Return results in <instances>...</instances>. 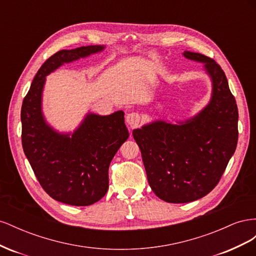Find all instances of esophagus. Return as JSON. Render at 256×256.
<instances>
[{
  "label": "esophagus",
  "instance_id": "1",
  "mask_svg": "<svg viewBox=\"0 0 256 256\" xmlns=\"http://www.w3.org/2000/svg\"><path fill=\"white\" fill-rule=\"evenodd\" d=\"M126 122L129 125L130 129H134L136 128L141 122V116L138 113H129L126 115Z\"/></svg>",
  "mask_w": 256,
  "mask_h": 256
}]
</instances>
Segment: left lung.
<instances>
[{
  "label": "left lung",
  "mask_w": 256,
  "mask_h": 256,
  "mask_svg": "<svg viewBox=\"0 0 256 256\" xmlns=\"http://www.w3.org/2000/svg\"><path fill=\"white\" fill-rule=\"evenodd\" d=\"M184 56L204 63L212 82L210 102L178 125L156 120L132 131L150 188L168 203H189L208 194L238 141V109L222 68L200 53L184 51Z\"/></svg>",
  "instance_id": "1"
}]
</instances>
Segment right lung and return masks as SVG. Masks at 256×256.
I'll return each instance as SVG.
<instances>
[{"mask_svg":"<svg viewBox=\"0 0 256 256\" xmlns=\"http://www.w3.org/2000/svg\"><path fill=\"white\" fill-rule=\"evenodd\" d=\"M104 49L88 46L53 54L37 72L21 108L22 147L42 189L64 204L88 206L109 189V166L129 132L124 112L88 114L72 134H58L46 122L42 94L46 76L64 63Z\"/></svg>","mask_w":256,"mask_h":256,"instance_id":"right-lung-1","label":"right lung"}]
</instances>
